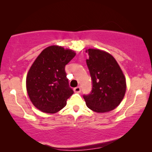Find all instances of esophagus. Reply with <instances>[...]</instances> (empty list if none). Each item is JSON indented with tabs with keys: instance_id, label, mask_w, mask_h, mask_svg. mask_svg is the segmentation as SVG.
I'll return each instance as SVG.
<instances>
[{
	"instance_id": "34e87169",
	"label": "esophagus",
	"mask_w": 152,
	"mask_h": 152,
	"mask_svg": "<svg viewBox=\"0 0 152 152\" xmlns=\"http://www.w3.org/2000/svg\"><path fill=\"white\" fill-rule=\"evenodd\" d=\"M74 91L76 93H80L81 92V86H77L74 88Z\"/></svg>"
}]
</instances>
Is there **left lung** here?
<instances>
[{"mask_svg": "<svg viewBox=\"0 0 152 152\" xmlns=\"http://www.w3.org/2000/svg\"><path fill=\"white\" fill-rule=\"evenodd\" d=\"M86 64L92 80V90L84 95L86 106L97 113L113 110L120 104L126 92V80L112 55L98 49L86 50Z\"/></svg>", "mask_w": 152, "mask_h": 152, "instance_id": "8db88e82", "label": "left lung"}]
</instances>
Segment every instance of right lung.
Segmentation results:
<instances>
[{
    "mask_svg": "<svg viewBox=\"0 0 152 152\" xmlns=\"http://www.w3.org/2000/svg\"><path fill=\"white\" fill-rule=\"evenodd\" d=\"M75 56L71 50L52 45L43 50L31 66L26 78L27 91L31 102L40 111L57 113L73 94L65 66Z\"/></svg>",
    "mask_w": 152,
    "mask_h": 152,
    "instance_id": "obj_1",
    "label": "right lung"
}]
</instances>
